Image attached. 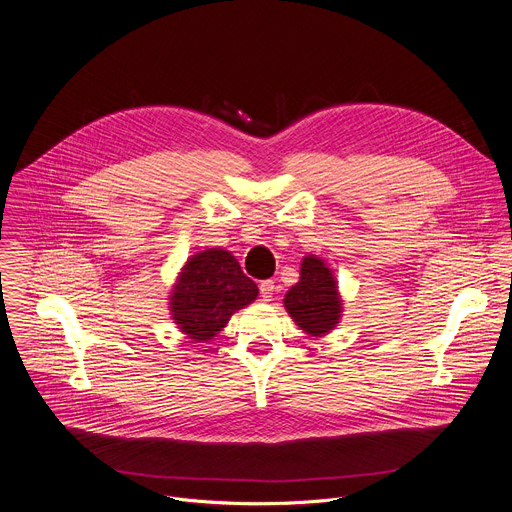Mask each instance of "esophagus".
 Segmentation results:
<instances>
[{
	"label": "esophagus",
	"mask_w": 512,
	"mask_h": 512,
	"mask_svg": "<svg viewBox=\"0 0 512 512\" xmlns=\"http://www.w3.org/2000/svg\"><path fill=\"white\" fill-rule=\"evenodd\" d=\"M260 296H262V300H272V296H274V282L272 280H264V282H260Z\"/></svg>",
	"instance_id": "obj_1"
}]
</instances>
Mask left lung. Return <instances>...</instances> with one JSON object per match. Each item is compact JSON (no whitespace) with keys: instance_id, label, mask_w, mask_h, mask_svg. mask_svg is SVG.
<instances>
[{"instance_id":"8db88e82","label":"left lung","mask_w":512,"mask_h":512,"mask_svg":"<svg viewBox=\"0 0 512 512\" xmlns=\"http://www.w3.org/2000/svg\"><path fill=\"white\" fill-rule=\"evenodd\" d=\"M284 306L304 332L322 336L332 330L340 320L342 306L330 268L316 256H306L300 282L288 290Z\"/></svg>"}]
</instances>
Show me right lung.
<instances>
[{
    "mask_svg": "<svg viewBox=\"0 0 512 512\" xmlns=\"http://www.w3.org/2000/svg\"><path fill=\"white\" fill-rule=\"evenodd\" d=\"M258 286L236 258L220 248H208L188 260L172 292V318L196 342L220 332L230 316L256 300Z\"/></svg>",
    "mask_w": 512,
    "mask_h": 512,
    "instance_id": "right-lung-1",
    "label": "right lung"
}]
</instances>
